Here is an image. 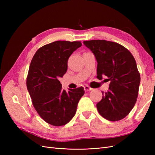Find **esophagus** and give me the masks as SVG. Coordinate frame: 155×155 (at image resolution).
I'll return each instance as SVG.
<instances>
[{"mask_svg": "<svg viewBox=\"0 0 155 155\" xmlns=\"http://www.w3.org/2000/svg\"><path fill=\"white\" fill-rule=\"evenodd\" d=\"M84 89H85V91H92V88H91L90 87H88V86H87V85L84 87Z\"/></svg>", "mask_w": 155, "mask_h": 155, "instance_id": "1", "label": "esophagus"}]
</instances>
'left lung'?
Segmentation results:
<instances>
[{"label": "left lung", "mask_w": 155, "mask_h": 155, "mask_svg": "<svg viewBox=\"0 0 155 155\" xmlns=\"http://www.w3.org/2000/svg\"><path fill=\"white\" fill-rule=\"evenodd\" d=\"M94 55L97 78L107 76L109 90L102 92L101 100L96 104L99 113L112 121L124 118L134 107L138 95L140 75L130 51L121 45L105 40L83 41Z\"/></svg>", "instance_id": "1"}]
</instances>
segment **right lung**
Returning a JSON list of instances; mask_svg holds the SVG:
<instances>
[{
  "mask_svg": "<svg viewBox=\"0 0 155 155\" xmlns=\"http://www.w3.org/2000/svg\"><path fill=\"white\" fill-rule=\"evenodd\" d=\"M81 45L80 41H55L40 48L31 61L27 89L37 113L50 125L68 123L85 93L82 87L67 92L59 81L67 71L69 57Z\"/></svg>",
  "mask_w": 155,
  "mask_h": 155,
  "instance_id": "1",
  "label": "right lung"
}]
</instances>
